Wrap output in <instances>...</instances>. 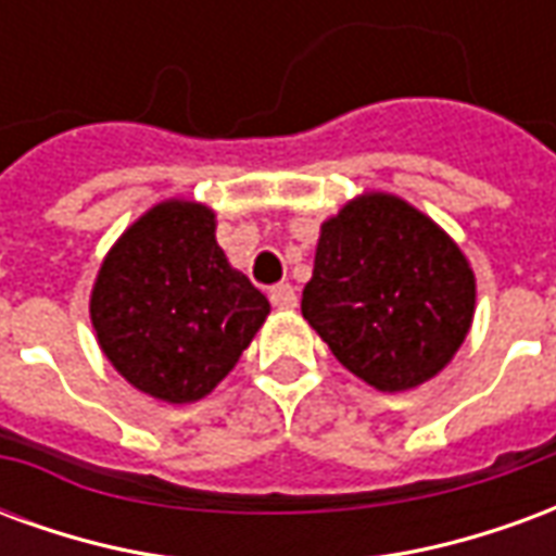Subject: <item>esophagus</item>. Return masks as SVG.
<instances>
[{
    "instance_id": "obj_1",
    "label": "esophagus",
    "mask_w": 556,
    "mask_h": 556,
    "mask_svg": "<svg viewBox=\"0 0 556 556\" xmlns=\"http://www.w3.org/2000/svg\"><path fill=\"white\" fill-rule=\"evenodd\" d=\"M270 303H274L277 309H294V306H298V291H294V286H289V282H279V286L270 289Z\"/></svg>"
}]
</instances>
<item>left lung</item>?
I'll use <instances>...</instances> for the list:
<instances>
[{"instance_id": "obj_1", "label": "left lung", "mask_w": 556, "mask_h": 556, "mask_svg": "<svg viewBox=\"0 0 556 556\" xmlns=\"http://www.w3.org/2000/svg\"><path fill=\"white\" fill-rule=\"evenodd\" d=\"M477 279L446 231L405 199L363 193L321 223L303 318L349 372L402 393L462 349Z\"/></svg>"}]
</instances>
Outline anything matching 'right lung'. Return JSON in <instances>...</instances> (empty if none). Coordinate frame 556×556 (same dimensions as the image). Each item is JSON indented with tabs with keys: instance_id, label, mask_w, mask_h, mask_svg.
<instances>
[{
	"instance_id": "1",
	"label": "right lung",
	"mask_w": 556,
	"mask_h": 556,
	"mask_svg": "<svg viewBox=\"0 0 556 556\" xmlns=\"http://www.w3.org/2000/svg\"><path fill=\"white\" fill-rule=\"evenodd\" d=\"M214 229L207 205L160 202L115 241L91 289V327L106 361L160 402L207 396L270 313Z\"/></svg>"
}]
</instances>
